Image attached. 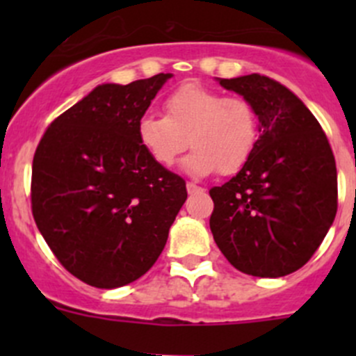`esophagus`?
Returning <instances> with one entry per match:
<instances>
[{
    "label": "esophagus",
    "instance_id": "esophagus-1",
    "mask_svg": "<svg viewBox=\"0 0 356 356\" xmlns=\"http://www.w3.org/2000/svg\"><path fill=\"white\" fill-rule=\"evenodd\" d=\"M186 188H188L189 195H195V193H203V191H204L203 188H200V186H196L195 182H188V184H186Z\"/></svg>",
    "mask_w": 356,
    "mask_h": 356
}]
</instances>
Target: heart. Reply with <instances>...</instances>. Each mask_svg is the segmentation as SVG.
Wrapping results in <instances>:
<instances>
[{"label":"heart","instance_id":"obj_1","mask_svg":"<svg viewBox=\"0 0 356 356\" xmlns=\"http://www.w3.org/2000/svg\"><path fill=\"white\" fill-rule=\"evenodd\" d=\"M136 131L141 148L161 167H172L189 145L193 152L182 161L188 174L229 175L253 155L258 117L248 99L191 82L167 96L165 115H143Z\"/></svg>","mask_w":356,"mask_h":356}]
</instances>
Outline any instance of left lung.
<instances>
[{
    "instance_id": "left-lung-1",
    "label": "left lung",
    "mask_w": 356,
    "mask_h": 356,
    "mask_svg": "<svg viewBox=\"0 0 356 356\" xmlns=\"http://www.w3.org/2000/svg\"><path fill=\"white\" fill-rule=\"evenodd\" d=\"M253 105L258 143L245 167L210 189V229L232 267L254 277H282L303 267L337 210L332 149L317 118L267 75L218 79Z\"/></svg>"
}]
</instances>
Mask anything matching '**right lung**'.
<instances>
[{"label":"right lung","instance_id":"1","mask_svg":"<svg viewBox=\"0 0 356 356\" xmlns=\"http://www.w3.org/2000/svg\"><path fill=\"white\" fill-rule=\"evenodd\" d=\"M172 74L96 86L60 115L32 161V215L60 264L95 288L145 275L188 198L141 148L138 120Z\"/></svg>","mask_w":356,"mask_h":356}]
</instances>
